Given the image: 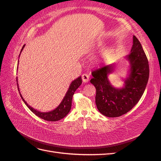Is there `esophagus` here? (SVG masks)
Masks as SVG:
<instances>
[{
	"label": "esophagus",
	"mask_w": 161,
	"mask_h": 161,
	"mask_svg": "<svg viewBox=\"0 0 161 161\" xmlns=\"http://www.w3.org/2000/svg\"><path fill=\"white\" fill-rule=\"evenodd\" d=\"M89 76L87 74H83L82 75V80L84 82H87L89 81Z\"/></svg>",
	"instance_id": "obj_1"
}]
</instances>
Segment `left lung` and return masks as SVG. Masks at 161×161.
Masks as SVG:
<instances>
[{
	"mask_svg": "<svg viewBox=\"0 0 161 161\" xmlns=\"http://www.w3.org/2000/svg\"><path fill=\"white\" fill-rule=\"evenodd\" d=\"M130 62L128 76L122 88H115L108 79L115 64L104 66L91 72L90 82L96 88L95 103L101 114L116 118L127 113L138 103L147 86L149 78V64L140 42L133 36L130 53L125 57Z\"/></svg>",
	"mask_w": 161,
	"mask_h": 161,
	"instance_id": "8db88e82",
	"label": "left lung"
}]
</instances>
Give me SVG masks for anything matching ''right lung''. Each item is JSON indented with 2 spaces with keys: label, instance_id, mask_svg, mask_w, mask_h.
Segmentation results:
<instances>
[{
  "label": "right lung",
  "instance_id": "right-lung-1",
  "mask_svg": "<svg viewBox=\"0 0 161 161\" xmlns=\"http://www.w3.org/2000/svg\"><path fill=\"white\" fill-rule=\"evenodd\" d=\"M25 45H24L23 46L22 49L21 50V52L23 50V48H24V47H25ZM18 64H19V61H18ZM17 69H18V66H17ZM17 84L18 90L19 91V85L17 82ZM81 84H82L81 76L78 77L76 79L73 80L71 82V84L70 85L69 88V89H68V91L66 92L64 99H62L60 104L58 105L55 109H53L49 112H41V111H39L35 109H33V108H31V106L29 105L27 103V102L24 100L20 91H19V94H20V96H21V99L23 101L24 103H25V104L27 106V108L30 109L34 114H36L37 116L39 117V118H40L44 119V120H46V121H56L58 120H60L62 118H64V117H66V115L69 113V111L71 109L72 96H73V95H74L76 90L79 88Z\"/></svg>",
  "mask_w": 161,
  "mask_h": 161
}]
</instances>
